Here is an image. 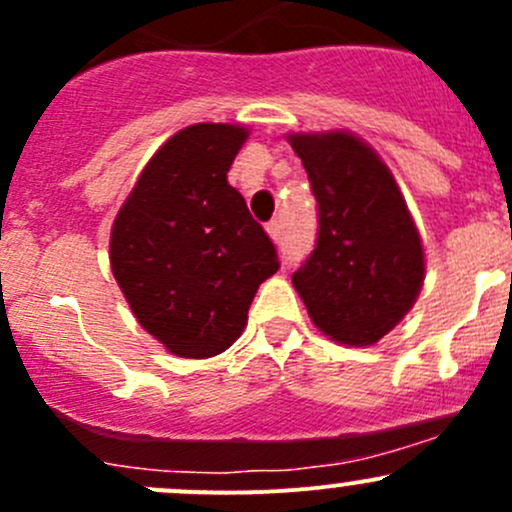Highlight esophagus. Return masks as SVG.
<instances>
[{
  "instance_id": "34e87169",
  "label": "esophagus",
  "mask_w": 512,
  "mask_h": 512,
  "mask_svg": "<svg viewBox=\"0 0 512 512\" xmlns=\"http://www.w3.org/2000/svg\"><path fill=\"white\" fill-rule=\"evenodd\" d=\"M267 235L272 237V242L282 240V223H280V220H272V223H267Z\"/></svg>"
}]
</instances>
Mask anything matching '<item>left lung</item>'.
<instances>
[{
  "label": "left lung",
  "instance_id": "obj_1",
  "mask_svg": "<svg viewBox=\"0 0 512 512\" xmlns=\"http://www.w3.org/2000/svg\"><path fill=\"white\" fill-rule=\"evenodd\" d=\"M319 203V237L292 285L319 332L371 347L409 314L426 255L379 153L352 131L289 133Z\"/></svg>",
  "mask_w": 512,
  "mask_h": 512
}]
</instances>
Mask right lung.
Masks as SVG:
<instances>
[{"label":"right lung","mask_w":512,"mask_h":512,"mask_svg":"<svg viewBox=\"0 0 512 512\" xmlns=\"http://www.w3.org/2000/svg\"><path fill=\"white\" fill-rule=\"evenodd\" d=\"M250 131L193 123L153 153L111 227V270L138 324L170 354L235 344L257 287L280 270L227 170Z\"/></svg>","instance_id":"add662e5"}]
</instances>
